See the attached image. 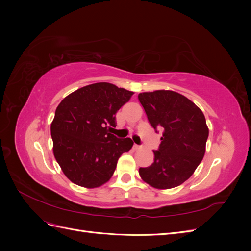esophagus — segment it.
<instances>
[{"mask_svg": "<svg viewBox=\"0 0 251 251\" xmlns=\"http://www.w3.org/2000/svg\"><path fill=\"white\" fill-rule=\"evenodd\" d=\"M134 149H135V150H139V149H140V146H138V144L135 143V144H134Z\"/></svg>", "mask_w": 251, "mask_h": 251, "instance_id": "obj_1", "label": "esophagus"}]
</instances>
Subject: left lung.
Wrapping results in <instances>:
<instances>
[{
  "label": "left lung",
  "mask_w": 251,
  "mask_h": 251,
  "mask_svg": "<svg viewBox=\"0 0 251 251\" xmlns=\"http://www.w3.org/2000/svg\"><path fill=\"white\" fill-rule=\"evenodd\" d=\"M149 123L156 133L162 132L161 143L153 151L149 168H140L144 182L159 189L179 186L194 174L202 161L208 138L203 112L177 92L158 90L138 95Z\"/></svg>",
  "instance_id": "8db88e82"
}]
</instances>
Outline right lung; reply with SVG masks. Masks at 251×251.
Segmentation results:
<instances>
[{
	"label": "right lung",
	"mask_w": 251,
	"mask_h": 251,
	"mask_svg": "<svg viewBox=\"0 0 251 251\" xmlns=\"http://www.w3.org/2000/svg\"><path fill=\"white\" fill-rule=\"evenodd\" d=\"M134 93L109 82L82 87L60 101L51 124L53 153L66 177L82 187L109 181L131 138L110 133L116 113Z\"/></svg>",
	"instance_id": "add662e5"
}]
</instances>
